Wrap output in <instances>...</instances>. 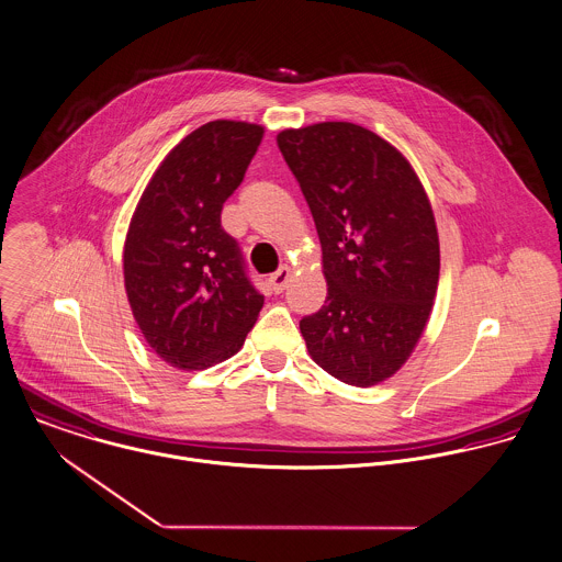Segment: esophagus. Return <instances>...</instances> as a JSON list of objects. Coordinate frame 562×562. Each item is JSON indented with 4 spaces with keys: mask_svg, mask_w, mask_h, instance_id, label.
Segmentation results:
<instances>
[{
    "mask_svg": "<svg viewBox=\"0 0 562 562\" xmlns=\"http://www.w3.org/2000/svg\"><path fill=\"white\" fill-rule=\"evenodd\" d=\"M269 282H271V289H273L276 293H282V291L286 289V284L291 282V269H289V267H280V269L269 278Z\"/></svg>",
    "mask_w": 562,
    "mask_h": 562,
    "instance_id": "1",
    "label": "esophagus"
}]
</instances>
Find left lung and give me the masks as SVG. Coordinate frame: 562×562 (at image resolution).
Listing matches in <instances>:
<instances>
[{
  "mask_svg": "<svg viewBox=\"0 0 562 562\" xmlns=\"http://www.w3.org/2000/svg\"><path fill=\"white\" fill-rule=\"evenodd\" d=\"M311 207L326 304L300 322L313 361L341 383L370 387L414 352L434 308L440 240L429 196L390 142L352 122L278 133Z\"/></svg>",
  "mask_w": 562,
  "mask_h": 562,
  "instance_id": "obj_1",
  "label": "left lung"
}]
</instances>
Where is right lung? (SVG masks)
I'll list each match as a JSON object with an SVG mask.
<instances>
[{
	"instance_id": "add662e5",
	"label": "right lung",
	"mask_w": 562,
	"mask_h": 562,
	"mask_svg": "<svg viewBox=\"0 0 562 562\" xmlns=\"http://www.w3.org/2000/svg\"><path fill=\"white\" fill-rule=\"evenodd\" d=\"M260 124L214 120L159 164L124 240V289L133 317L168 366L205 370L234 357L265 297L247 278L221 210L262 142Z\"/></svg>"
}]
</instances>
